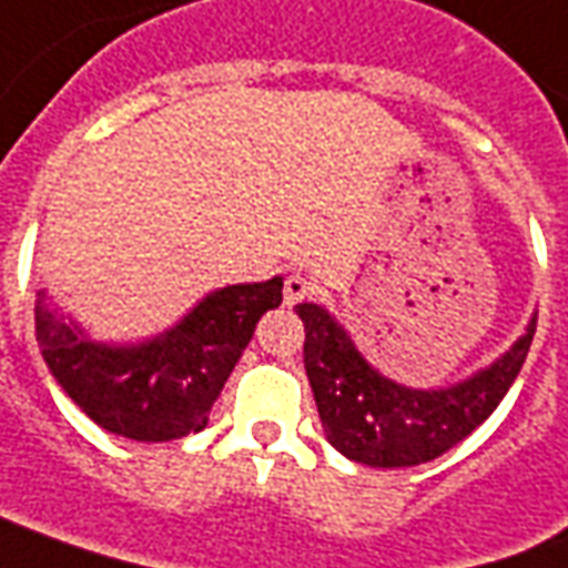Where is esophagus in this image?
<instances>
[{"mask_svg": "<svg viewBox=\"0 0 568 568\" xmlns=\"http://www.w3.org/2000/svg\"><path fill=\"white\" fill-rule=\"evenodd\" d=\"M308 293H312V284H308L303 275H291L287 277V284H284V305L303 303Z\"/></svg>", "mask_w": 568, "mask_h": 568, "instance_id": "1", "label": "esophagus"}]
</instances>
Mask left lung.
Listing matches in <instances>:
<instances>
[{
    "label": "left lung",
    "instance_id": "8db88e82",
    "mask_svg": "<svg viewBox=\"0 0 568 568\" xmlns=\"http://www.w3.org/2000/svg\"><path fill=\"white\" fill-rule=\"evenodd\" d=\"M296 315L305 324V376L329 446L367 468H413L444 456L493 416L529 355L538 312L508 352L437 388H413L373 367L327 305L300 303Z\"/></svg>",
    "mask_w": 568,
    "mask_h": 568
}]
</instances>
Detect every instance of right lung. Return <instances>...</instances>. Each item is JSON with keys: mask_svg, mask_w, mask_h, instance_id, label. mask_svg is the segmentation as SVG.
<instances>
[{"mask_svg": "<svg viewBox=\"0 0 568 568\" xmlns=\"http://www.w3.org/2000/svg\"><path fill=\"white\" fill-rule=\"evenodd\" d=\"M284 277L204 293L171 327L131 342L91 336L48 287L36 291V342L51 376L103 432L140 444L180 440L207 428L213 400Z\"/></svg>", "mask_w": 568, "mask_h": 568, "instance_id": "obj_1", "label": "right lung"}]
</instances>
